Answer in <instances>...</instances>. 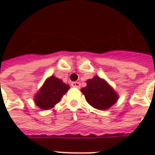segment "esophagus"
Listing matches in <instances>:
<instances>
[{
  "label": "esophagus",
  "instance_id": "esophagus-1",
  "mask_svg": "<svg viewBox=\"0 0 155 155\" xmlns=\"http://www.w3.org/2000/svg\"><path fill=\"white\" fill-rule=\"evenodd\" d=\"M71 85H72V87L80 88L81 87V83H80V82H77V81H75V82H72V83H71Z\"/></svg>",
  "mask_w": 155,
  "mask_h": 155
}]
</instances>
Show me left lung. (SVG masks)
<instances>
[{"mask_svg": "<svg viewBox=\"0 0 155 155\" xmlns=\"http://www.w3.org/2000/svg\"><path fill=\"white\" fill-rule=\"evenodd\" d=\"M87 85L81 91L92 107L106 110L119 100V94L107 81L95 75L86 81Z\"/></svg>", "mask_w": 155, "mask_h": 155, "instance_id": "obj_1", "label": "left lung"}]
</instances>
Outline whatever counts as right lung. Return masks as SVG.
<instances>
[{
	"instance_id": "obj_1",
	"label": "right lung",
	"mask_w": 155,
	"mask_h": 155,
	"mask_svg": "<svg viewBox=\"0 0 155 155\" xmlns=\"http://www.w3.org/2000/svg\"><path fill=\"white\" fill-rule=\"evenodd\" d=\"M70 89V85L64 84L61 79L54 75L47 78L43 85L34 96L35 104L41 110L52 109L61 101V98Z\"/></svg>"
}]
</instances>
